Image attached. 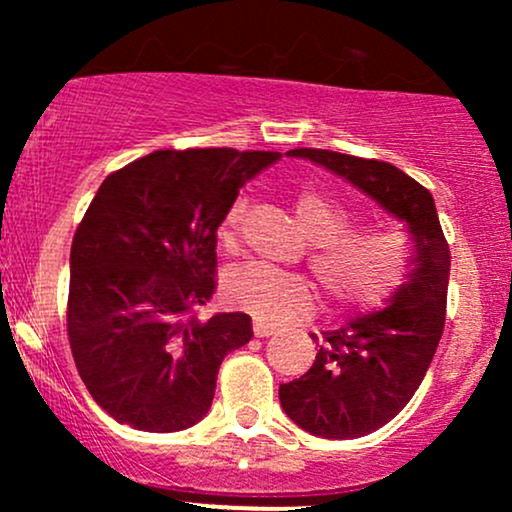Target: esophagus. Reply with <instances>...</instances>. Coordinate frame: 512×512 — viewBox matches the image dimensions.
<instances>
[{
	"instance_id": "1",
	"label": "esophagus",
	"mask_w": 512,
	"mask_h": 512,
	"mask_svg": "<svg viewBox=\"0 0 512 512\" xmlns=\"http://www.w3.org/2000/svg\"><path fill=\"white\" fill-rule=\"evenodd\" d=\"M276 330H279V325H274V322L252 320V332H255V337H269V334H274Z\"/></svg>"
}]
</instances>
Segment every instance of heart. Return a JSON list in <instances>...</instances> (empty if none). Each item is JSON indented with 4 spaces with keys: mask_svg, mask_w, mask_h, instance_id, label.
Wrapping results in <instances>:
<instances>
[{
    "mask_svg": "<svg viewBox=\"0 0 512 512\" xmlns=\"http://www.w3.org/2000/svg\"><path fill=\"white\" fill-rule=\"evenodd\" d=\"M248 197L240 195L219 223L223 250H236ZM296 214L305 236L313 240L308 264L339 310H375L402 289L414 267V240L397 223L349 228L351 214L322 192L303 187ZM228 305L262 320H291L315 308V289L303 274L264 262L231 267L221 279Z\"/></svg>",
    "mask_w": 512,
    "mask_h": 512,
    "instance_id": "heart-1",
    "label": "heart"
}]
</instances>
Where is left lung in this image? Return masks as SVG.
<instances>
[{"mask_svg": "<svg viewBox=\"0 0 512 512\" xmlns=\"http://www.w3.org/2000/svg\"><path fill=\"white\" fill-rule=\"evenodd\" d=\"M354 182L409 223L416 267L390 305L325 332L313 366L279 387L281 407L303 431L322 438H361L407 407L419 390L445 327L450 245L431 192L392 163L327 149H291ZM313 339H317L313 334Z\"/></svg>", "mask_w": 512, "mask_h": 512, "instance_id": "left-lung-1", "label": "left lung"}]
</instances>
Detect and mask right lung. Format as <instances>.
Masks as SVG:
<instances>
[{
  "label": "right lung",
  "mask_w": 512,
  "mask_h": 512,
  "mask_svg": "<svg viewBox=\"0 0 512 512\" xmlns=\"http://www.w3.org/2000/svg\"><path fill=\"white\" fill-rule=\"evenodd\" d=\"M279 151H154L115 170L72 240L67 337L86 390L120 424L173 433L211 407L245 313L199 320L216 293V228Z\"/></svg>",
  "instance_id": "add662e5"
}]
</instances>
